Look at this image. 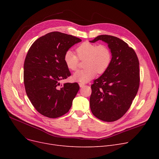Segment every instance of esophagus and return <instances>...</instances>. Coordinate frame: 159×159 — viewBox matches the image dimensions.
Wrapping results in <instances>:
<instances>
[{
	"mask_svg": "<svg viewBox=\"0 0 159 159\" xmlns=\"http://www.w3.org/2000/svg\"><path fill=\"white\" fill-rule=\"evenodd\" d=\"M79 86H80V88H82V87H84V86H85V84H84V83L80 82V83H79Z\"/></svg>",
	"mask_w": 159,
	"mask_h": 159,
	"instance_id": "34e87169",
	"label": "esophagus"
}]
</instances>
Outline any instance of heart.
I'll return each instance as SVG.
<instances>
[{"instance_id": "heart-1", "label": "heart", "mask_w": 159, "mask_h": 159, "mask_svg": "<svg viewBox=\"0 0 159 159\" xmlns=\"http://www.w3.org/2000/svg\"><path fill=\"white\" fill-rule=\"evenodd\" d=\"M77 56L70 50L64 55V61L70 70L76 71L79 60L84 61L86 68L73 75V79L77 82H87L95 77L97 73L103 74L111 63L113 55L110 48L104 44H95L84 42L76 49Z\"/></svg>"}]
</instances>
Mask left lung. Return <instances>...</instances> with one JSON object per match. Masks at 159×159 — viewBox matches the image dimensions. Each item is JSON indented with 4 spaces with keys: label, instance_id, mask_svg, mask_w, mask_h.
<instances>
[{
    "label": "left lung",
    "instance_id": "left-lung-1",
    "mask_svg": "<svg viewBox=\"0 0 159 159\" xmlns=\"http://www.w3.org/2000/svg\"><path fill=\"white\" fill-rule=\"evenodd\" d=\"M99 40L108 44L113 58L109 68L91 86L89 105L97 119L114 122L127 112L138 92L139 61L134 49L122 40L102 35L90 42Z\"/></svg>",
    "mask_w": 159,
    "mask_h": 159
}]
</instances>
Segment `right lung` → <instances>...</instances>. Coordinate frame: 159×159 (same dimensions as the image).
<instances>
[{"mask_svg": "<svg viewBox=\"0 0 159 159\" xmlns=\"http://www.w3.org/2000/svg\"><path fill=\"white\" fill-rule=\"evenodd\" d=\"M81 39L53 31L37 39L30 48L24 64L26 94L35 110L48 118L67 113L79 90L78 83L60 82L71 75L64 61L65 53Z\"/></svg>", "mask_w": 159, "mask_h": 159, "instance_id": "obj_1", "label": "right lung"}]
</instances>
